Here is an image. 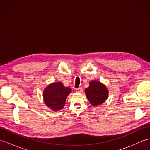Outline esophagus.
I'll return each mask as SVG.
<instances>
[{
	"instance_id": "esophagus-1",
	"label": "esophagus",
	"mask_w": 150,
	"mask_h": 150,
	"mask_svg": "<svg viewBox=\"0 0 150 150\" xmlns=\"http://www.w3.org/2000/svg\"><path fill=\"white\" fill-rule=\"evenodd\" d=\"M82 88H79L76 89V91L77 92H82Z\"/></svg>"
}]
</instances>
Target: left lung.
<instances>
[{
    "mask_svg": "<svg viewBox=\"0 0 150 150\" xmlns=\"http://www.w3.org/2000/svg\"><path fill=\"white\" fill-rule=\"evenodd\" d=\"M85 93L90 103L95 106L102 104L106 100L108 91L100 82L93 81L90 82V86L86 88Z\"/></svg>",
    "mask_w": 150,
    "mask_h": 150,
    "instance_id": "obj_1",
    "label": "left lung"
}]
</instances>
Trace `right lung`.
I'll return each mask as SVG.
<instances>
[{"label":"right lung","instance_id":"right-lung-1","mask_svg":"<svg viewBox=\"0 0 150 150\" xmlns=\"http://www.w3.org/2000/svg\"><path fill=\"white\" fill-rule=\"evenodd\" d=\"M71 92V89L64 87L61 82H55L49 85L44 91L45 104L53 111L64 108L66 99Z\"/></svg>","mask_w":150,"mask_h":150}]
</instances>
